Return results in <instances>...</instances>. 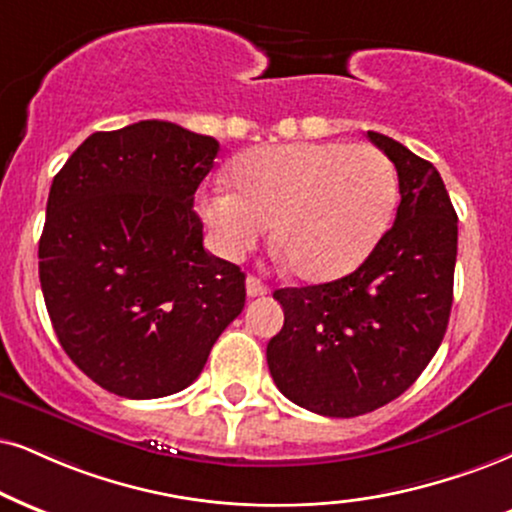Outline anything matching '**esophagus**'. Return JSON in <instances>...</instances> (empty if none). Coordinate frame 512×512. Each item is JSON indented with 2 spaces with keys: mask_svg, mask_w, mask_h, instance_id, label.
<instances>
[{
  "mask_svg": "<svg viewBox=\"0 0 512 512\" xmlns=\"http://www.w3.org/2000/svg\"><path fill=\"white\" fill-rule=\"evenodd\" d=\"M246 294H249V299H256V296H266L268 285H263V282L258 280L256 275H249V277H246Z\"/></svg>",
  "mask_w": 512,
  "mask_h": 512,
  "instance_id": "obj_1",
  "label": "esophagus"
}]
</instances>
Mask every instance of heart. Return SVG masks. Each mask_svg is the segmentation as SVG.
Returning a JSON list of instances; mask_svg holds the SVG:
<instances>
[{"instance_id": "1", "label": "heart", "mask_w": 512, "mask_h": 512, "mask_svg": "<svg viewBox=\"0 0 512 512\" xmlns=\"http://www.w3.org/2000/svg\"><path fill=\"white\" fill-rule=\"evenodd\" d=\"M237 187H208L199 211L216 249L239 258L275 227L296 277L349 275L387 235L399 201L394 163L372 144L296 142L246 154Z\"/></svg>"}]
</instances>
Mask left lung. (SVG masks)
I'll list each match as a JSON object with an SVG mask.
<instances>
[{"label":"left lung","instance_id":"left-lung-1","mask_svg":"<svg viewBox=\"0 0 512 512\" xmlns=\"http://www.w3.org/2000/svg\"><path fill=\"white\" fill-rule=\"evenodd\" d=\"M399 175L396 220L342 280L275 289L285 325L268 342L277 389L327 418H356L401 396L437 353L453 304L458 216L439 170L368 132Z\"/></svg>","mask_w":512,"mask_h":512}]
</instances>
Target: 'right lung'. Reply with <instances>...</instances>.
<instances>
[{
	"instance_id": "right-lung-1",
	"label": "right lung",
	"mask_w": 512,
	"mask_h": 512,
	"mask_svg": "<svg viewBox=\"0 0 512 512\" xmlns=\"http://www.w3.org/2000/svg\"><path fill=\"white\" fill-rule=\"evenodd\" d=\"M220 144L168 121L94 132L49 189L40 285L63 351L111 394L189 387L242 313L244 273L204 249L194 192Z\"/></svg>"
}]
</instances>
